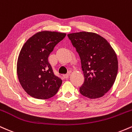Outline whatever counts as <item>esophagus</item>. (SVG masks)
<instances>
[{
    "mask_svg": "<svg viewBox=\"0 0 132 132\" xmlns=\"http://www.w3.org/2000/svg\"><path fill=\"white\" fill-rule=\"evenodd\" d=\"M69 74H65V75H63V77H64V78L65 79H67L68 78V77H69Z\"/></svg>",
    "mask_w": 132,
    "mask_h": 132,
    "instance_id": "1",
    "label": "esophagus"
}]
</instances>
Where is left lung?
<instances>
[{
	"mask_svg": "<svg viewBox=\"0 0 132 132\" xmlns=\"http://www.w3.org/2000/svg\"><path fill=\"white\" fill-rule=\"evenodd\" d=\"M68 37L79 55L84 81L79 87L82 95L90 99L102 97L113 86L118 72L114 50L97 33L81 31Z\"/></svg>",
	"mask_w": 132,
	"mask_h": 132,
	"instance_id": "obj_1",
	"label": "left lung"
}]
</instances>
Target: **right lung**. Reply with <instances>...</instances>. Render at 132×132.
I'll use <instances>...</instances> for the list:
<instances>
[{"label":"right lung","instance_id":"1","mask_svg":"<svg viewBox=\"0 0 132 132\" xmlns=\"http://www.w3.org/2000/svg\"><path fill=\"white\" fill-rule=\"evenodd\" d=\"M66 35L56 31H41L30 37L23 46L16 71L21 86L30 96L47 99L58 91L62 80L54 74L48 57Z\"/></svg>","mask_w":132,"mask_h":132}]
</instances>
